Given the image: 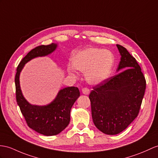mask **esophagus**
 I'll use <instances>...</instances> for the list:
<instances>
[{"label":"esophagus","mask_w":158,"mask_h":158,"mask_svg":"<svg viewBox=\"0 0 158 158\" xmlns=\"http://www.w3.org/2000/svg\"><path fill=\"white\" fill-rule=\"evenodd\" d=\"M82 91V93H83L84 94H86V95H88V94L90 93V90L88 89V88L87 87L83 88Z\"/></svg>","instance_id":"34e87169"}]
</instances>
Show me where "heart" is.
<instances>
[{
	"label": "heart",
	"instance_id": "obj_1",
	"mask_svg": "<svg viewBox=\"0 0 158 158\" xmlns=\"http://www.w3.org/2000/svg\"><path fill=\"white\" fill-rule=\"evenodd\" d=\"M114 56L110 50L89 48L80 51L72 57V65L68 66L72 75L76 70L85 73L86 81L91 84L101 83L110 76L114 64Z\"/></svg>",
	"mask_w": 158,
	"mask_h": 158
}]
</instances>
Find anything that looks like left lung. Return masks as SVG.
<instances>
[{
    "mask_svg": "<svg viewBox=\"0 0 158 158\" xmlns=\"http://www.w3.org/2000/svg\"><path fill=\"white\" fill-rule=\"evenodd\" d=\"M121 56L117 74L93 87L89 95L94 124L102 133L117 135L139 113L146 81L135 57L117 45Z\"/></svg>",
    "mask_w": 158,
    "mask_h": 158,
    "instance_id": "8db88e82",
    "label": "left lung"
}]
</instances>
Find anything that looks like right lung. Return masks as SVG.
Returning a JSON list of instances; mask_svg holds the SVG:
<instances>
[{"label": "right lung", "mask_w": 158, "mask_h": 158, "mask_svg": "<svg viewBox=\"0 0 158 158\" xmlns=\"http://www.w3.org/2000/svg\"><path fill=\"white\" fill-rule=\"evenodd\" d=\"M57 46L56 44L42 45L31 50L19 63L15 79L17 102L27 125L36 132L46 136L56 135L68 125L71 108L80 97L79 89L74 86L64 88L59 91L56 98L49 105H33L27 101L22 94L19 76L26 63L35 57L50 54L56 50Z\"/></svg>", "instance_id": "1"}]
</instances>
